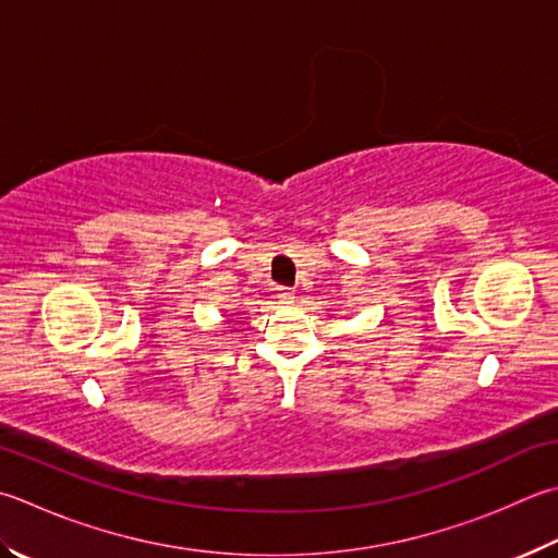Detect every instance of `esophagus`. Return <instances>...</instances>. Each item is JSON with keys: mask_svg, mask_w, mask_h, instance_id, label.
<instances>
[{"mask_svg": "<svg viewBox=\"0 0 558 558\" xmlns=\"http://www.w3.org/2000/svg\"><path fill=\"white\" fill-rule=\"evenodd\" d=\"M279 301H281V303H291V301H293V291L279 289Z\"/></svg>", "mask_w": 558, "mask_h": 558, "instance_id": "34e87169", "label": "esophagus"}]
</instances>
